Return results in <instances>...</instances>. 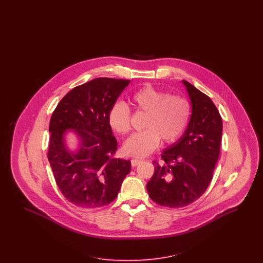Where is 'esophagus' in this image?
<instances>
[{"label":"esophagus","mask_w":263,"mask_h":263,"mask_svg":"<svg viewBox=\"0 0 263 263\" xmlns=\"http://www.w3.org/2000/svg\"><path fill=\"white\" fill-rule=\"evenodd\" d=\"M143 162V160L139 159V158H133V159L131 160V164H132V166L133 167H136V166H138L140 163H142Z\"/></svg>","instance_id":"34e87169"}]
</instances>
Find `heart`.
<instances>
[{
    "label": "heart",
    "instance_id": "obj_1",
    "mask_svg": "<svg viewBox=\"0 0 263 263\" xmlns=\"http://www.w3.org/2000/svg\"><path fill=\"white\" fill-rule=\"evenodd\" d=\"M136 110L146 112L142 132L129 137L123 151L130 156L144 157L154 152L160 143L175 142L183 134L191 118L190 102L180 96L168 93L152 86H144L132 96ZM109 122L119 134L131 130V111L124 102H116L109 112Z\"/></svg>",
    "mask_w": 263,
    "mask_h": 263
}]
</instances>
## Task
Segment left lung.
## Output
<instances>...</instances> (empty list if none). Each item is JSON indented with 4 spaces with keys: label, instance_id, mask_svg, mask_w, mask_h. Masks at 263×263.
I'll list each match as a JSON object with an SVG mask.
<instances>
[{
    "label": "left lung",
    "instance_id": "8db88e82",
    "mask_svg": "<svg viewBox=\"0 0 263 263\" xmlns=\"http://www.w3.org/2000/svg\"><path fill=\"white\" fill-rule=\"evenodd\" d=\"M192 115L183 136L164 151L162 164L146 184L151 199L162 206L189 205L202 196L211 182L220 154L223 121L215 104L187 81Z\"/></svg>",
    "mask_w": 263,
    "mask_h": 263
}]
</instances>
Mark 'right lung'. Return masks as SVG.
Here are the masks:
<instances>
[{"label":"right lung","mask_w":263,"mask_h":263,"mask_svg":"<svg viewBox=\"0 0 263 263\" xmlns=\"http://www.w3.org/2000/svg\"><path fill=\"white\" fill-rule=\"evenodd\" d=\"M130 81L96 78L64 96L53 111L49 132L48 160L57 185L72 204L97 208L111 203L131 171L129 160L116 158L118 143L109 112ZM67 128L79 135V152H68L64 143Z\"/></svg>","instance_id":"obj_1"}]
</instances>
